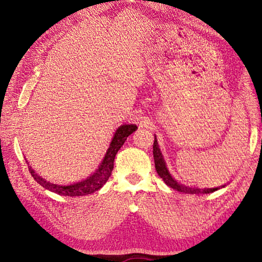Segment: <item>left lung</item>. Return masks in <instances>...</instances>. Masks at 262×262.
<instances>
[{
	"label": "left lung",
	"mask_w": 262,
	"mask_h": 262,
	"mask_svg": "<svg viewBox=\"0 0 262 262\" xmlns=\"http://www.w3.org/2000/svg\"><path fill=\"white\" fill-rule=\"evenodd\" d=\"M153 157H154V163H155V170H157L158 174L160 178H162L163 181L168 185L169 187L173 188L174 190H178L180 192H185V193H190V194H199V193H210L216 191L219 188H207V189H198V188H192L189 187L185 183H180L178 182L170 174V172L166 168V163L163 159V155L161 153L159 145H158V141H157V136H155L154 144H153Z\"/></svg>",
	"instance_id": "8db88e82"
}]
</instances>
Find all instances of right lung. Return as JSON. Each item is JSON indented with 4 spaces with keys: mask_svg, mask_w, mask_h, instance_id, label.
I'll list each match as a JSON object with an SVG mask.
<instances>
[{
    "mask_svg": "<svg viewBox=\"0 0 262 262\" xmlns=\"http://www.w3.org/2000/svg\"><path fill=\"white\" fill-rule=\"evenodd\" d=\"M136 129H137L136 125L120 126L118 129L116 130V134L113 138V141H111L110 146L108 148L107 153H105L101 162V165L99 166V169L94 172L92 176L86 178L85 180H83L79 183H74V185H71V186L55 185V183L46 181L45 179H42L41 177H39L36 172L33 171V169L30 165L28 166V168H29V172L33 177V179H35L39 185L55 193L62 194V196L76 197V196H85V194L92 193L94 191L99 190V189L108 181L109 177L111 176V171L114 170V161H115L117 152H118L119 148L124 145L127 137L129 136L132 133H134Z\"/></svg>",
    "mask_w": 262,
    "mask_h": 262,
    "instance_id": "obj_1",
    "label": "right lung"
}]
</instances>
